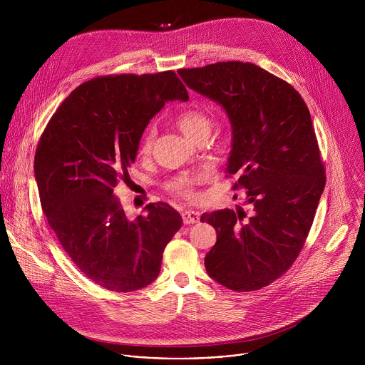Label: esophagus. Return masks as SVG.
I'll use <instances>...</instances> for the list:
<instances>
[{
  "label": "esophagus",
  "instance_id": "esophagus-1",
  "mask_svg": "<svg viewBox=\"0 0 365 365\" xmlns=\"http://www.w3.org/2000/svg\"><path fill=\"white\" fill-rule=\"evenodd\" d=\"M182 218L185 224H196L200 220V214L197 211H192V210H186L182 212Z\"/></svg>",
  "mask_w": 365,
  "mask_h": 365
}]
</instances>
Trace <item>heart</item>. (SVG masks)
<instances>
[{
	"label": "heart",
	"mask_w": 365,
	"mask_h": 365,
	"mask_svg": "<svg viewBox=\"0 0 365 365\" xmlns=\"http://www.w3.org/2000/svg\"><path fill=\"white\" fill-rule=\"evenodd\" d=\"M176 124L182 130V133L186 137H189L190 140H193L195 137H197L200 134H210L211 125H212L210 115H207L205 111H202L199 108H187V110L182 111L176 117ZM154 137H155V128L151 125V127L147 128V131L143 135L141 145H140L141 154H148L151 151ZM196 182H197L196 176L179 175V176H176V178H173L172 180L168 182V189L172 190L176 195L189 196L190 190H192V186Z\"/></svg>",
	"instance_id": "heart-1"
}]
</instances>
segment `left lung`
<instances>
[{"label": "left lung", "instance_id": "left-lung-1", "mask_svg": "<svg viewBox=\"0 0 365 365\" xmlns=\"http://www.w3.org/2000/svg\"><path fill=\"white\" fill-rule=\"evenodd\" d=\"M195 92L225 110L232 130L227 175L247 190L244 210L203 214L217 231L205 257L215 282L235 292L269 286L297 258L325 189V168L299 92L252 63L220 62L179 69Z\"/></svg>", "mask_w": 365, "mask_h": 365}]
</instances>
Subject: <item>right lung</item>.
Here are the masks:
<instances>
[{"mask_svg":"<svg viewBox=\"0 0 365 365\" xmlns=\"http://www.w3.org/2000/svg\"><path fill=\"white\" fill-rule=\"evenodd\" d=\"M178 99L189 95L173 71L95 78L71 92L40 137L34 176L43 212L75 266L101 287L124 293L153 283L182 227L165 202L128 220L115 195L150 120Z\"/></svg>","mask_w":365,"mask_h":365,"instance_id":"right-lung-1","label":"right lung"}]
</instances>
